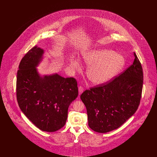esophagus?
Wrapping results in <instances>:
<instances>
[{
    "label": "esophagus",
    "mask_w": 157,
    "mask_h": 157,
    "mask_svg": "<svg viewBox=\"0 0 157 157\" xmlns=\"http://www.w3.org/2000/svg\"><path fill=\"white\" fill-rule=\"evenodd\" d=\"M78 91H79V95L82 94V93L83 92V88L82 86H79L78 87Z\"/></svg>",
    "instance_id": "34e87169"
}]
</instances>
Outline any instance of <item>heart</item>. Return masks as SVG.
Segmentation results:
<instances>
[{
    "label": "heart",
    "instance_id": "1",
    "mask_svg": "<svg viewBox=\"0 0 157 157\" xmlns=\"http://www.w3.org/2000/svg\"><path fill=\"white\" fill-rule=\"evenodd\" d=\"M82 61L89 67L87 77L96 85H104L112 81L119 74L125 65V57L120 53L107 49H97L82 55ZM71 65L76 69L81 68L80 62L71 60Z\"/></svg>",
    "mask_w": 157,
    "mask_h": 157
}]
</instances>
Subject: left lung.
<instances>
[{"instance_id":"1","label":"left lung","mask_w":157,"mask_h":157,"mask_svg":"<svg viewBox=\"0 0 157 157\" xmlns=\"http://www.w3.org/2000/svg\"><path fill=\"white\" fill-rule=\"evenodd\" d=\"M134 55L133 63L123 73L81 94L88 125L94 131L106 133L117 129L136 111L142 95L143 71L140 61Z\"/></svg>"}]
</instances>
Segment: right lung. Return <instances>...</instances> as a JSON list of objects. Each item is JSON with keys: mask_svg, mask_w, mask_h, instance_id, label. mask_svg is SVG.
Masks as SVG:
<instances>
[{"mask_svg": "<svg viewBox=\"0 0 157 157\" xmlns=\"http://www.w3.org/2000/svg\"><path fill=\"white\" fill-rule=\"evenodd\" d=\"M44 51L35 46L23 56L16 79V97L20 109L39 129L55 132L65 125L69 106L78 95L74 78L55 74L42 76L37 65Z\"/></svg>", "mask_w": 157, "mask_h": 157, "instance_id": "1", "label": "right lung"}]
</instances>
